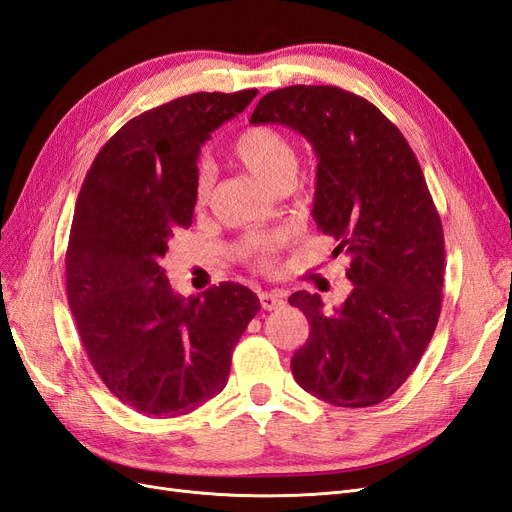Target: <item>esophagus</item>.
<instances>
[{
    "mask_svg": "<svg viewBox=\"0 0 512 512\" xmlns=\"http://www.w3.org/2000/svg\"><path fill=\"white\" fill-rule=\"evenodd\" d=\"M258 297H260L262 309H267V312H273V309H280L286 303L284 301V294H280V292H260Z\"/></svg>",
    "mask_w": 512,
    "mask_h": 512,
    "instance_id": "34e87169",
    "label": "esophagus"
}]
</instances>
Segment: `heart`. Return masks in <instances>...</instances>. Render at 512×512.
Instances as JSON below:
<instances>
[{"instance_id": "b5f03b06", "label": "heart", "mask_w": 512, "mask_h": 512, "mask_svg": "<svg viewBox=\"0 0 512 512\" xmlns=\"http://www.w3.org/2000/svg\"><path fill=\"white\" fill-rule=\"evenodd\" d=\"M232 153L235 158L250 170L254 177H258L262 183H267L271 190H275L277 185H282L286 181L297 179V170H299V156L297 149H294L290 138L275 130L271 126H252L243 130L235 145H232ZM211 185L213 177L209 168H200L196 175V185H194V194H196V205L203 207L209 194H211ZM273 250L271 243H262V245H250L245 250V254H250L256 258L260 265H267V256Z\"/></svg>"}]
</instances>
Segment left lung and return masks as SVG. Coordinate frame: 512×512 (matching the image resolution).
Listing matches in <instances>:
<instances>
[{
    "mask_svg": "<svg viewBox=\"0 0 512 512\" xmlns=\"http://www.w3.org/2000/svg\"><path fill=\"white\" fill-rule=\"evenodd\" d=\"M250 121L280 123L314 147V222L337 241L335 256H350L354 288L333 312L320 294L288 299L309 322L292 376L327 404L376 406L408 380L440 318L444 232L421 164L374 104L333 85L275 89Z\"/></svg>",
    "mask_w": 512,
    "mask_h": 512,
    "instance_id": "8db88e82",
    "label": "left lung"
}]
</instances>
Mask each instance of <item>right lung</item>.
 Listing matches in <instances>:
<instances>
[{
    "instance_id": "1",
    "label": "right lung",
    "mask_w": 512,
    "mask_h": 512,
    "mask_svg": "<svg viewBox=\"0 0 512 512\" xmlns=\"http://www.w3.org/2000/svg\"><path fill=\"white\" fill-rule=\"evenodd\" d=\"M256 89L200 91L130 119L100 149L76 198L66 252L68 303L96 374L147 416H181L222 393L256 294L222 282L181 297L162 269L192 226L198 153Z\"/></svg>"
}]
</instances>
